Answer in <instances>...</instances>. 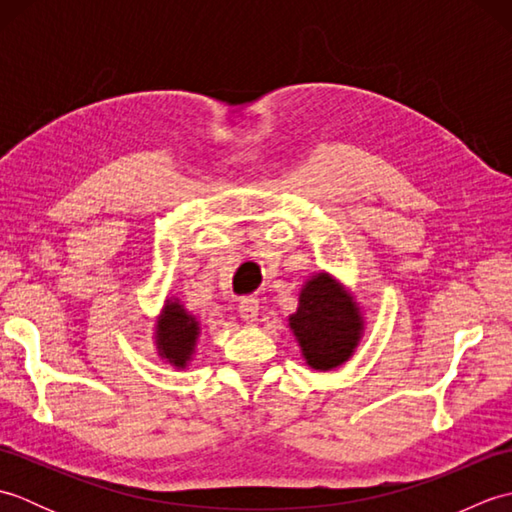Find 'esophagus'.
Here are the masks:
<instances>
[{
	"mask_svg": "<svg viewBox=\"0 0 512 512\" xmlns=\"http://www.w3.org/2000/svg\"><path fill=\"white\" fill-rule=\"evenodd\" d=\"M239 317H242L248 323L257 321V317H259V301L255 297H244L242 301H239Z\"/></svg>",
	"mask_w": 512,
	"mask_h": 512,
	"instance_id": "1",
	"label": "esophagus"
}]
</instances>
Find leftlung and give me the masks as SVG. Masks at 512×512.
Wrapping results in <instances>:
<instances>
[{
  "mask_svg": "<svg viewBox=\"0 0 512 512\" xmlns=\"http://www.w3.org/2000/svg\"><path fill=\"white\" fill-rule=\"evenodd\" d=\"M290 328L314 369H332L350 358L361 339V317L352 299L328 275L310 279L301 290Z\"/></svg>",
  "mask_w": 512,
  "mask_h": 512,
  "instance_id": "8db88e82",
  "label": "left lung"
}]
</instances>
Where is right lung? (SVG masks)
I'll return each instance as SVG.
<instances>
[{"mask_svg": "<svg viewBox=\"0 0 512 512\" xmlns=\"http://www.w3.org/2000/svg\"><path fill=\"white\" fill-rule=\"evenodd\" d=\"M198 321L182 310L178 303L169 301L165 314L158 321V347L160 354L169 358V363L184 367L193 354L195 339H198Z\"/></svg>", "mask_w": 512, "mask_h": 512, "instance_id": "obj_1", "label": "right lung"}]
</instances>
